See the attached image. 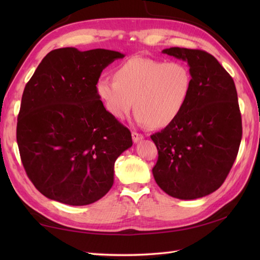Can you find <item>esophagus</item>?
<instances>
[{
	"label": "esophagus",
	"mask_w": 260,
	"mask_h": 260,
	"mask_svg": "<svg viewBox=\"0 0 260 260\" xmlns=\"http://www.w3.org/2000/svg\"><path fill=\"white\" fill-rule=\"evenodd\" d=\"M132 139H133L134 143H137V142H140V141L144 139V136H143L140 133H136V132H133V133H132Z\"/></svg>",
	"instance_id": "1"
}]
</instances>
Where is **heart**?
<instances>
[{"mask_svg": "<svg viewBox=\"0 0 260 260\" xmlns=\"http://www.w3.org/2000/svg\"><path fill=\"white\" fill-rule=\"evenodd\" d=\"M116 79L102 77L96 93L105 108L121 119L135 106V118L154 128L178 117L192 88L190 69L182 62L134 57L116 70Z\"/></svg>", "mask_w": 260, "mask_h": 260, "instance_id": "b5f03b06", "label": "heart"}]
</instances>
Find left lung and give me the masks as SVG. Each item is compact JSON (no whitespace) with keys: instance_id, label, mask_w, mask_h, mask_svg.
<instances>
[{"instance_id":"1","label":"left lung","mask_w":260,"mask_h":260,"mask_svg":"<svg viewBox=\"0 0 260 260\" xmlns=\"http://www.w3.org/2000/svg\"><path fill=\"white\" fill-rule=\"evenodd\" d=\"M162 52L187 62L192 88L178 117L151 136L158 151L152 172L169 196L193 200L218 190L233 168L242 136L238 96L210 53L178 47Z\"/></svg>"}]
</instances>
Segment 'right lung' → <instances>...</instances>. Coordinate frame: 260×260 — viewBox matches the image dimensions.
<instances>
[{"label":"right lung","instance_id":"1","mask_svg":"<svg viewBox=\"0 0 260 260\" xmlns=\"http://www.w3.org/2000/svg\"><path fill=\"white\" fill-rule=\"evenodd\" d=\"M121 58L106 49H56L25 85L16 141L27 176L48 199L86 206L113 186L115 161L133 142L104 107L96 84Z\"/></svg>","mask_w":260,"mask_h":260}]
</instances>
